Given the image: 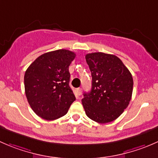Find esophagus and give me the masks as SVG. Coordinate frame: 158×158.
I'll return each mask as SVG.
<instances>
[{
  "label": "esophagus",
  "instance_id": "obj_1",
  "mask_svg": "<svg viewBox=\"0 0 158 158\" xmlns=\"http://www.w3.org/2000/svg\"><path fill=\"white\" fill-rule=\"evenodd\" d=\"M76 94H77L78 95H82V89H81V88L76 89Z\"/></svg>",
  "mask_w": 158,
  "mask_h": 158
}]
</instances>
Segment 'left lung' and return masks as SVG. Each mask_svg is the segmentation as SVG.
<instances>
[{"label": "left lung", "instance_id": "left-lung-1", "mask_svg": "<svg viewBox=\"0 0 158 158\" xmlns=\"http://www.w3.org/2000/svg\"><path fill=\"white\" fill-rule=\"evenodd\" d=\"M92 73V89L82 99L90 119L105 124L115 120L128 107L133 91V78L114 55L92 52L85 55Z\"/></svg>", "mask_w": 158, "mask_h": 158}]
</instances>
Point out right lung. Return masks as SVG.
Here are the masks:
<instances>
[{
    "mask_svg": "<svg viewBox=\"0 0 158 158\" xmlns=\"http://www.w3.org/2000/svg\"><path fill=\"white\" fill-rule=\"evenodd\" d=\"M76 53L67 49L46 52L25 72L27 98L33 111L45 120L60 118L76 100L69 87V66Z\"/></svg>",
    "mask_w": 158,
    "mask_h": 158,
    "instance_id": "add662e5",
    "label": "right lung"
}]
</instances>
